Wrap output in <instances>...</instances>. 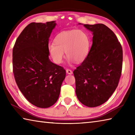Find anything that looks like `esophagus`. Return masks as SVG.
I'll return each instance as SVG.
<instances>
[{
  "instance_id": "1",
  "label": "esophagus",
  "mask_w": 135,
  "mask_h": 135,
  "mask_svg": "<svg viewBox=\"0 0 135 135\" xmlns=\"http://www.w3.org/2000/svg\"><path fill=\"white\" fill-rule=\"evenodd\" d=\"M66 73H67L68 74H72L73 71H72V70H71L70 69H67L66 70Z\"/></svg>"
}]
</instances>
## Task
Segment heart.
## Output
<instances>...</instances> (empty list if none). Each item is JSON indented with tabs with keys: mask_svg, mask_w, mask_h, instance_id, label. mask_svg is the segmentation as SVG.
<instances>
[{
	"mask_svg": "<svg viewBox=\"0 0 135 135\" xmlns=\"http://www.w3.org/2000/svg\"><path fill=\"white\" fill-rule=\"evenodd\" d=\"M90 47V38L82 30L62 31L57 34L54 43L49 46V51L57 64L62 62L64 51L70 61L80 63L85 60Z\"/></svg>",
	"mask_w": 135,
	"mask_h": 135,
	"instance_id": "1",
	"label": "heart"
}]
</instances>
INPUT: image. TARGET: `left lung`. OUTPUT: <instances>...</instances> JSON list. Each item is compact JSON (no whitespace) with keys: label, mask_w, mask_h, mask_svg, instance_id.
<instances>
[{"label":"left lung","mask_w":135,"mask_h":135,"mask_svg":"<svg viewBox=\"0 0 135 135\" xmlns=\"http://www.w3.org/2000/svg\"><path fill=\"white\" fill-rule=\"evenodd\" d=\"M93 33L89 53L73 71L75 93L82 104L96 107L106 102L118 85L123 51L115 33L104 24L84 25Z\"/></svg>","instance_id":"1"}]
</instances>
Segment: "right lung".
Instances as JSON below:
<instances>
[{
  "instance_id": "1",
  "label": "right lung",
  "mask_w": 135,
  "mask_h": 135,
  "mask_svg": "<svg viewBox=\"0 0 135 135\" xmlns=\"http://www.w3.org/2000/svg\"><path fill=\"white\" fill-rule=\"evenodd\" d=\"M54 21L31 23L17 37L13 49V72L20 91L37 107L46 108L59 99L66 72L50 61L49 40Z\"/></svg>"
}]
</instances>
